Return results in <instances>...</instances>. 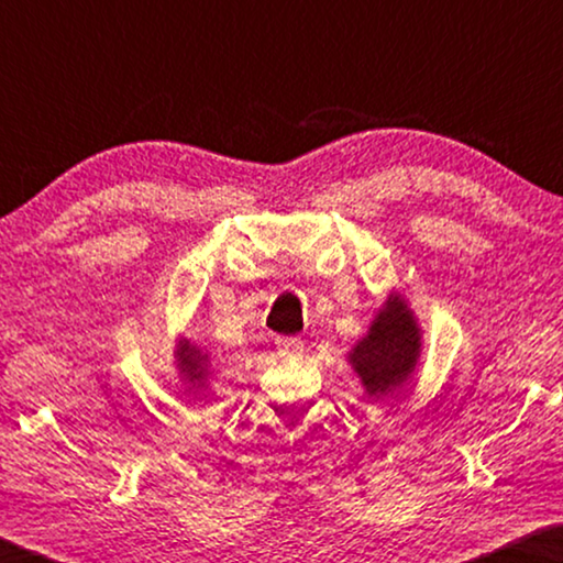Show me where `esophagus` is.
Wrapping results in <instances>:
<instances>
[{
  "instance_id": "esophagus-1",
  "label": "esophagus",
  "mask_w": 563,
  "mask_h": 563,
  "mask_svg": "<svg viewBox=\"0 0 563 563\" xmlns=\"http://www.w3.org/2000/svg\"><path fill=\"white\" fill-rule=\"evenodd\" d=\"M275 346H278V356H283V358H297V356H302V351H305V344L297 336H280L278 341H275Z\"/></svg>"
}]
</instances>
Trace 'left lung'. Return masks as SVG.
Listing matches in <instances>:
<instances>
[{
  "label": "left lung",
  "instance_id": "obj_1",
  "mask_svg": "<svg viewBox=\"0 0 563 563\" xmlns=\"http://www.w3.org/2000/svg\"><path fill=\"white\" fill-rule=\"evenodd\" d=\"M417 354H420V332L410 310L395 297L376 317L368 336L358 341L349 358L368 395L380 398L410 376Z\"/></svg>",
  "mask_w": 563,
  "mask_h": 563
}]
</instances>
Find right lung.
<instances>
[{
    "mask_svg": "<svg viewBox=\"0 0 563 563\" xmlns=\"http://www.w3.org/2000/svg\"><path fill=\"white\" fill-rule=\"evenodd\" d=\"M180 371L185 373L187 378L190 380H202L207 376V368H205V356H200V351H197L195 346H187L183 344L180 351Z\"/></svg>",
    "mask_w": 563,
    "mask_h": 563,
    "instance_id": "obj_1",
    "label": "right lung"
}]
</instances>
